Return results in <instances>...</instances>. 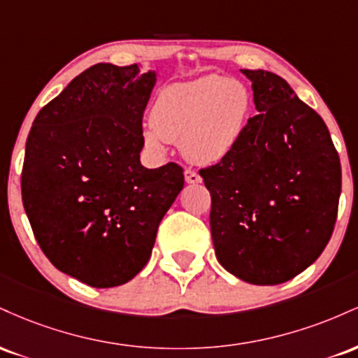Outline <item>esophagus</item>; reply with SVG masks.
Masks as SVG:
<instances>
[{
	"label": "esophagus",
	"mask_w": 358,
	"mask_h": 358,
	"mask_svg": "<svg viewBox=\"0 0 358 358\" xmlns=\"http://www.w3.org/2000/svg\"><path fill=\"white\" fill-rule=\"evenodd\" d=\"M185 180H187V183H202V176L196 173L195 170H192V168L185 170Z\"/></svg>",
	"instance_id": "34e87169"
}]
</instances>
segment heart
I'll list each match as a JSON object with an SVG mask.
<instances>
[{
    "label": "heart",
    "mask_w": 358,
    "mask_h": 358,
    "mask_svg": "<svg viewBox=\"0 0 358 358\" xmlns=\"http://www.w3.org/2000/svg\"><path fill=\"white\" fill-rule=\"evenodd\" d=\"M249 102L248 89L234 79L210 76L168 85L155 99L145 139L151 148L180 143L190 162L212 165L239 141Z\"/></svg>",
    "instance_id": "heart-1"
}]
</instances>
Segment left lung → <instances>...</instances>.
<instances>
[{
	"label": "left lung",
	"mask_w": 358,
	"mask_h": 358,
	"mask_svg": "<svg viewBox=\"0 0 358 358\" xmlns=\"http://www.w3.org/2000/svg\"><path fill=\"white\" fill-rule=\"evenodd\" d=\"M242 73L252 82L257 116L231 153L200 176L212 196L210 232L220 264L250 285H279L327 248L342 166L324 121L282 77Z\"/></svg>",
	"instance_id": "obj_1"
}]
</instances>
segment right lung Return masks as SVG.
<instances>
[{"mask_svg":"<svg viewBox=\"0 0 358 358\" xmlns=\"http://www.w3.org/2000/svg\"><path fill=\"white\" fill-rule=\"evenodd\" d=\"M155 72L96 64L40 109L27 139L23 207L48 261L94 287L133 279L150 261L183 168L148 170L143 113Z\"/></svg>","mask_w":358,"mask_h":358,"instance_id":"add662e5","label":"right lung"}]
</instances>
